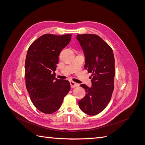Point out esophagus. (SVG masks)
I'll return each instance as SVG.
<instances>
[{
	"mask_svg": "<svg viewBox=\"0 0 145 145\" xmlns=\"http://www.w3.org/2000/svg\"><path fill=\"white\" fill-rule=\"evenodd\" d=\"M70 85H71V87L72 88H75V87H77L78 86L77 83L74 82L72 81L70 82Z\"/></svg>",
	"mask_w": 145,
	"mask_h": 145,
	"instance_id": "1",
	"label": "esophagus"
}]
</instances>
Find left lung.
Here are the masks:
<instances>
[{"mask_svg": "<svg viewBox=\"0 0 145 145\" xmlns=\"http://www.w3.org/2000/svg\"><path fill=\"white\" fill-rule=\"evenodd\" d=\"M76 39L84 52L85 69L93 73L91 87L80 85L86 95L78 101V106L88 115H97L111 98L114 88V56L111 48L97 35L78 34Z\"/></svg>", "mask_w": 145, "mask_h": 145, "instance_id": "1", "label": "left lung"}]
</instances>
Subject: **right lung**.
Instances as JSON below:
<instances>
[{"mask_svg": "<svg viewBox=\"0 0 145 145\" xmlns=\"http://www.w3.org/2000/svg\"><path fill=\"white\" fill-rule=\"evenodd\" d=\"M71 37V34H46L28 48L25 63L26 87L34 106L45 114L57 111L70 90L68 80H59L54 74L59 56Z\"/></svg>", "mask_w": 145, "mask_h": 145, "instance_id": "right-lung-1", "label": "right lung"}]
</instances>
